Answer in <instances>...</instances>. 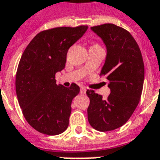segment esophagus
<instances>
[{"label": "esophagus", "instance_id": "1", "mask_svg": "<svg viewBox=\"0 0 160 160\" xmlns=\"http://www.w3.org/2000/svg\"><path fill=\"white\" fill-rule=\"evenodd\" d=\"M86 93V89L82 87L81 89H80V93H82V94H84V93Z\"/></svg>", "mask_w": 160, "mask_h": 160}]
</instances>
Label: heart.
I'll return each instance as SVG.
<instances>
[{"mask_svg":"<svg viewBox=\"0 0 160 160\" xmlns=\"http://www.w3.org/2000/svg\"><path fill=\"white\" fill-rule=\"evenodd\" d=\"M95 45H98V44H95Z\"/></svg>","mask_w":160,"mask_h":160,"instance_id":"b5f03b06","label":"heart"}]
</instances>
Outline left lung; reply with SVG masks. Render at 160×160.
Returning a JSON list of instances; mask_svg holds the SVG:
<instances>
[{
  "mask_svg": "<svg viewBox=\"0 0 160 160\" xmlns=\"http://www.w3.org/2000/svg\"><path fill=\"white\" fill-rule=\"evenodd\" d=\"M107 47L100 72L111 93L106 99L88 89V120L93 128L109 132L123 126L136 110L143 89L145 67L138 44L125 28L113 24L91 27Z\"/></svg>",
  "mask_w": 160,
  "mask_h": 160,
  "instance_id": "8db88e82",
  "label": "left lung"
}]
</instances>
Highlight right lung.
<instances>
[{
  "mask_svg": "<svg viewBox=\"0 0 160 160\" xmlns=\"http://www.w3.org/2000/svg\"><path fill=\"white\" fill-rule=\"evenodd\" d=\"M87 28L80 25L43 30L22 54L15 76L17 98L26 121L40 133L56 136L68 127L71 102L80 87L58 84L55 75L65 68L69 48Z\"/></svg>",
  "mask_w": 160,
  "mask_h": 160,
  "instance_id": "right-lung-1",
  "label": "right lung"
}]
</instances>
